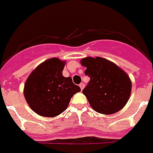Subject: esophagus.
I'll use <instances>...</instances> for the list:
<instances>
[{
	"instance_id": "esophagus-1",
	"label": "esophagus",
	"mask_w": 153,
	"mask_h": 153,
	"mask_svg": "<svg viewBox=\"0 0 153 153\" xmlns=\"http://www.w3.org/2000/svg\"><path fill=\"white\" fill-rule=\"evenodd\" d=\"M84 87H85V84H84V83H81V84H80V88H81V90H83Z\"/></svg>"
}]
</instances>
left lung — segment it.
<instances>
[{"instance_id": "left-lung-1", "label": "left lung", "mask_w": 153, "mask_h": 153, "mask_svg": "<svg viewBox=\"0 0 153 153\" xmlns=\"http://www.w3.org/2000/svg\"><path fill=\"white\" fill-rule=\"evenodd\" d=\"M81 64L90 81L83 93L97 113L112 114L124 107L131 92V81L127 72L114 63L102 57H85Z\"/></svg>"}]
</instances>
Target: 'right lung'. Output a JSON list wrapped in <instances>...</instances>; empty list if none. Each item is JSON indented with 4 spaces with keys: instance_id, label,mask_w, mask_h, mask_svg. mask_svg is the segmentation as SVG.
<instances>
[{
    "instance_id": "right-lung-1",
    "label": "right lung",
    "mask_w": 153,
    "mask_h": 153,
    "mask_svg": "<svg viewBox=\"0 0 153 153\" xmlns=\"http://www.w3.org/2000/svg\"><path fill=\"white\" fill-rule=\"evenodd\" d=\"M66 61L51 58L40 64L29 75L24 85V97L34 112L43 117H56L63 113L81 88L64 77L62 72Z\"/></svg>"
}]
</instances>
